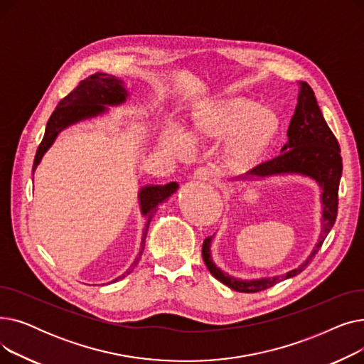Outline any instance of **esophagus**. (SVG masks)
I'll return each mask as SVG.
<instances>
[{
	"instance_id": "esophagus-1",
	"label": "esophagus",
	"mask_w": 364,
	"mask_h": 364,
	"mask_svg": "<svg viewBox=\"0 0 364 364\" xmlns=\"http://www.w3.org/2000/svg\"><path fill=\"white\" fill-rule=\"evenodd\" d=\"M193 178L198 181H215L217 172L211 168H198L193 174Z\"/></svg>"
}]
</instances>
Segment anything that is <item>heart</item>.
I'll return each mask as SVG.
<instances>
[{"label": "heart", "instance_id": "b5f03b06", "mask_svg": "<svg viewBox=\"0 0 364 364\" xmlns=\"http://www.w3.org/2000/svg\"><path fill=\"white\" fill-rule=\"evenodd\" d=\"M279 131V119L270 109L247 99H227L208 103L192 113L188 131L165 125L161 147L166 155L187 159L193 143H218L221 161L235 171L257 166L270 149Z\"/></svg>", "mask_w": 364, "mask_h": 364}]
</instances>
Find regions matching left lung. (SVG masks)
<instances>
[{
    "label": "left lung",
    "mask_w": 364,
    "mask_h": 364,
    "mask_svg": "<svg viewBox=\"0 0 364 364\" xmlns=\"http://www.w3.org/2000/svg\"><path fill=\"white\" fill-rule=\"evenodd\" d=\"M298 102L288 128V140L282 147V153L264 162L246 174L230 181H264L274 177L301 176L317 183L321 190V230L310 255L295 269L277 276H265L258 279H240L225 273L215 264L211 252L213 236L203 240L202 257L211 274L236 292L254 294L272 288L273 284L299 274L318 252L321 243L329 235L338 214V188L342 176V158L338 140L324 121L321 110L314 97V92L307 82H298Z\"/></svg>",
    "instance_id": "obj_1"
}]
</instances>
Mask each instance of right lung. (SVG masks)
<instances>
[{"label": "right lung", "mask_w": 364, "mask_h": 364, "mask_svg": "<svg viewBox=\"0 0 364 364\" xmlns=\"http://www.w3.org/2000/svg\"><path fill=\"white\" fill-rule=\"evenodd\" d=\"M129 91L125 87V82L121 78H117V76L103 73V72H95L94 75H90L88 78L80 82V85L76 87L73 91H70L60 103L57 105L55 110L50 117L46 128L44 139L36 150L35 161H33V172L40 165L43 156L47 153V150L53 146L55 139L59 137V134L66 129L70 125H75L78 122L92 119L97 117H103V114L109 113V107L113 106H121L124 105L128 97H129ZM178 188V183L172 181L168 184H147L140 187L139 190V206H140V213L146 220L144 228H143V236H141V246H140V252L131 262L128 267V270L124 272L121 276L117 279H113L109 283H114L125 276H128L136 265L139 264L141 254L144 251V245H146V236L149 230V224L158 211V206L164 203L172 193H176Z\"/></svg>", "instance_id": "1"}]
</instances>
